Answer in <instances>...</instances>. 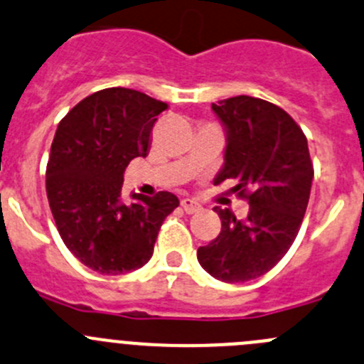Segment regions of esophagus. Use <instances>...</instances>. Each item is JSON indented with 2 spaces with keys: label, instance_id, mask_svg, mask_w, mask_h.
<instances>
[{
  "label": "esophagus",
  "instance_id": "obj_1",
  "mask_svg": "<svg viewBox=\"0 0 364 364\" xmlns=\"http://www.w3.org/2000/svg\"><path fill=\"white\" fill-rule=\"evenodd\" d=\"M181 208H183V210H185L186 213H188V215L197 213V211L203 210V206H200V204L197 203V200L188 199V197H186V199H183V200H181Z\"/></svg>",
  "mask_w": 364,
  "mask_h": 364
}]
</instances>
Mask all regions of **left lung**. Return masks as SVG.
<instances>
[{"label":"left lung","mask_w":364,"mask_h":364,"mask_svg":"<svg viewBox=\"0 0 364 364\" xmlns=\"http://www.w3.org/2000/svg\"><path fill=\"white\" fill-rule=\"evenodd\" d=\"M225 129L224 165L213 183L235 179L249 200L245 218L215 206L220 235L199 247L200 267L224 283H245L276 267L294 243L313 183L308 139L276 105L236 96L211 105Z\"/></svg>","instance_id":"left-lung-1"}]
</instances>
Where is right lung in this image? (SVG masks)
<instances>
[{"instance_id": "1", "label": "right lung", "mask_w": 364, "mask_h": 364, "mask_svg": "<svg viewBox=\"0 0 364 364\" xmlns=\"http://www.w3.org/2000/svg\"><path fill=\"white\" fill-rule=\"evenodd\" d=\"M167 103L112 87L76 105L56 128L46 192L67 249L105 276L136 270L151 259L165 217L179 206L171 192L122 197L124 171L146 158Z\"/></svg>"}]
</instances>
